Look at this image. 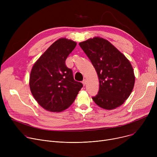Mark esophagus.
<instances>
[{
    "instance_id": "obj_1",
    "label": "esophagus",
    "mask_w": 157,
    "mask_h": 157,
    "mask_svg": "<svg viewBox=\"0 0 157 157\" xmlns=\"http://www.w3.org/2000/svg\"><path fill=\"white\" fill-rule=\"evenodd\" d=\"M82 83H83V86H85L86 84V79H84V80L83 81V82H82Z\"/></svg>"
}]
</instances>
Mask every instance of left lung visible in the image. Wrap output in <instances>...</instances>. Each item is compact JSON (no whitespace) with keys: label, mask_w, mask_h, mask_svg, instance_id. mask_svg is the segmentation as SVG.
<instances>
[{"label":"left lung","mask_w":157,"mask_h":157,"mask_svg":"<svg viewBox=\"0 0 157 157\" xmlns=\"http://www.w3.org/2000/svg\"><path fill=\"white\" fill-rule=\"evenodd\" d=\"M79 44L93 64L99 80L98 93L92 97L95 103L106 110L122 105L135 83L130 61L108 40L100 37L90 38Z\"/></svg>","instance_id":"1"}]
</instances>
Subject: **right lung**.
<instances>
[{
	"label": "right lung",
	"mask_w": 157,
	"mask_h": 157,
	"mask_svg": "<svg viewBox=\"0 0 157 157\" xmlns=\"http://www.w3.org/2000/svg\"><path fill=\"white\" fill-rule=\"evenodd\" d=\"M76 44L65 37L58 39L33 65L29 79L30 91L47 111L59 113L67 109L83 87V84L74 79L72 71L65 65V60Z\"/></svg>",
	"instance_id": "right-lung-1"
}]
</instances>
